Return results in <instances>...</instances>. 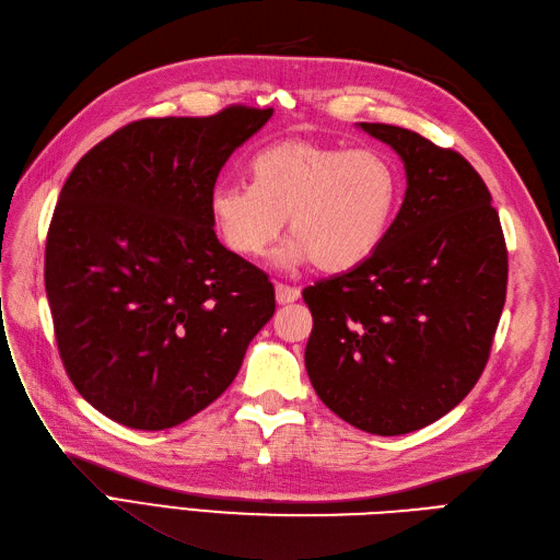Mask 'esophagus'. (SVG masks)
Instances as JSON below:
<instances>
[{"label":"esophagus","mask_w":560,"mask_h":560,"mask_svg":"<svg viewBox=\"0 0 560 560\" xmlns=\"http://www.w3.org/2000/svg\"><path fill=\"white\" fill-rule=\"evenodd\" d=\"M275 298H277V304H291V302L300 300V291H298V288L277 283L275 285Z\"/></svg>","instance_id":"34e87169"}]
</instances>
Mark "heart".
I'll use <instances>...</instances> for the list:
<instances>
[{"instance_id":"1","label":"heart","mask_w":560,"mask_h":560,"mask_svg":"<svg viewBox=\"0 0 560 560\" xmlns=\"http://www.w3.org/2000/svg\"><path fill=\"white\" fill-rule=\"evenodd\" d=\"M254 184L221 182L209 192L211 221L234 254L260 258L283 232L293 240L279 267L316 262L347 272L382 246L400 205V172L378 149H341L285 139L250 162Z\"/></svg>"}]
</instances>
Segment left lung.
<instances>
[{
	"label": "left lung",
	"instance_id": "obj_1",
	"mask_svg": "<svg viewBox=\"0 0 560 560\" xmlns=\"http://www.w3.org/2000/svg\"><path fill=\"white\" fill-rule=\"evenodd\" d=\"M400 155L402 207L374 254L302 293L314 316L304 365L328 409L372 435H407L477 384L508 293L491 192L456 151L358 122Z\"/></svg>",
	"mask_w": 560,
	"mask_h": 560
}]
</instances>
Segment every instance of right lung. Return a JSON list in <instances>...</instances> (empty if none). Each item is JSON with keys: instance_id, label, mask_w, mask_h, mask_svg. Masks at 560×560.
Here are the masks:
<instances>
[{"instance_id": "right-lung-1", "label": "right lung", "mask_w": 560, "mask_h": 560, "mask_svg": "<svg viewBox=\"0 0 560 560\" xmlns=\"http://www.w3.org/2000/svg\"><path fill=\"white\" fill-rule=\"evenodd\" d=\"M272 118L230 109L147 118L88 151L46 242V295L65 370L104 417L165 430L209 407L275 316V288L213 232L209 192Z\"/></svg>"}]
</instances>
